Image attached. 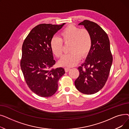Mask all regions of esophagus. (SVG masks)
Wrapping results in <instances>:
<instances>
[{"label":"esophagus","instance_id":"obj_1","mask_svg":"<svg viewBox=\"0 0 129 129\" xmlns=\"http://www.w3.org/2000/svg\"><path fill=\"white\" fill-rule=\"evenodd\" d=\"M71 70L70 68H68V67H66V68L65 69V71L66 72H68L70 70Z\"/></svg>","mask_w":129,"mask_h":129}]
</instances>
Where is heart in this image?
Instances as JSON below:
<instances>
[{
    "instance_id": "obj_1",
    "label": "heart",
    "mask_w": 129,
    "mask_h": 129,
    "mask_svg": "<svg viewBox=\"0 0 129 129\" xmlns=\"http://www.w3.org/2000/svg\"><path fill=\"white\" fill-rule=\"evenodd\" d=\"M63 43H70L71 52L61 58L59 64L61 66L72 67L78 63L80 56L85 57L88 54L92 46V38L88 30L70 24L60 32L59 38L54 37L50 41L52 52L57 58L63 55Z\"/></svg>"
}]
</instances>
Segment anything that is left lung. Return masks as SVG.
I'll list each match as a JSON object with an SVG mask.
<instances>
[{
    "instance_id": "8db88e82",
    "label": "left lung",
    "mask_w": 129,
    "mask_h": 129,
    "mask_svg": "<svg viewBox=\"0 0 129 129\" xmlns=\"http://www.w3.org/2000/svg\"><path fill=\"white\" fill-rule=\"evenodd\" d=\"M79 25H84L89 31L92 44L85 62L78 68L79 75L75 81V85L80 92L91 94L99 91L105 86L113 57L109 38L98 24L85 20Z\"/></svg>"
}]
</instances>
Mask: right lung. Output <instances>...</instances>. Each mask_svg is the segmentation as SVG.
I'll list each match as a JSON object with an SVG mask.
<instances>
[{"mask_svg":"<svg viewBox=\"0 0 129 129\" xmlns=\"http://www.w3.org/2000/svg\"><path fill=\"white\" fill-rule=\"evenodd\" d=\"M64 24H40L31 30L23 43L20 66L27 85L39 96L53 95L58 80L65 73L62 67L53 68L56 62L50 47L51 39Z\"/></svg>","mask_w":129,"mask_h":129,"instance_id":"1","label":"right lung"}]
</instances>
